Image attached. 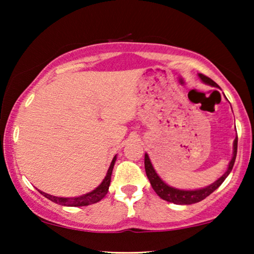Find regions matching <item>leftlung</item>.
<instances>
[{
  "label": "left lung",
  "mask_w": 254,
  "mask_h": 254,
  "mask_svg": "<svg viewBox=\"0 0 254 254\" xmlns=\"http://www.w3.org/2000/svg\"><path fill=\"white\" fill-rule=\"evenodd\" d=\"M199 77L202 79V82L207 83V84H209L211 86H217L216 83L206 75L199 74ZM237 142H238V137H236L234 142V156H232V159L230 161V163H229V168L227 170V172H225L224 175L222 176L220 179L216 180L214 184H211V185L204 187V189L195 190H183L178 189H173V187H170L166 185V184L159 178L157 173H156V171L154 170V166H152L150 159H149V156L145 154L144 169H145V173H147L149 182L151 184V187L154 189L155 192L157 193V195L159 197H162L163 200L169 201V202L177 203V204H192L206 199L208 195H210V194L224 182L225 178L229 176V173L231 172L232 168H234L236 156H237Z\"/></svg>",
  "instance_id": "obj_1"
}]
</instances>
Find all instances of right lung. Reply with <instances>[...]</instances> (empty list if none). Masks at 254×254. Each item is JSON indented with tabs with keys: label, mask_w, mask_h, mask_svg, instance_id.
I'll list each match as a JSON object with an SVG mask.
<instances>
[{
	"label": "right lung",
	"mask_w": 254,
	"mask_h": 254,
	"mask_svg": "<svg viewBox=\"0 0 254 254\" xmlns=\"http://www.w3.org/2000/svg\"><path fill=\"white\" fill-rule=\"evenodd\" d=\"M117 157L113 158L112 163H111L109 171L106 173L105 179L103 180V183L97 187L96 190H93L92 192H90L88 194H84L82 196H77V197H58V196H53L50 195V194L44 193L39 190V192L43 194L45 197H47L48 200L53 201L55 203L61 204V206H69V207H82V206H89V204L96 203L103 199L104 196L106 195L107 192H109V187H110V183H111V175H112V170L114 166V163H116Z\"/></svg>",
	"instance_id": "right-lung-1"
}]
</instances>
